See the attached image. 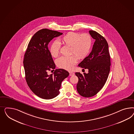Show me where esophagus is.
Listing matches in <instances>:
<instances>
[{
    "instance_id": "obj_1",
    "label": "esophagus",
    "mask_w": 134,
    "mask_h": 134,
    "mask_svg": "<svg viewBox=\"0 0 134 134\" xmlns=\"http://www.w3.org/2000/svg\"><path fill=\"white\" fill-rule=\"evenodd\" d=\"M74 75H75V73H74V72H69V75L70 76H72Z\"/></svg>"
}]
</instances>
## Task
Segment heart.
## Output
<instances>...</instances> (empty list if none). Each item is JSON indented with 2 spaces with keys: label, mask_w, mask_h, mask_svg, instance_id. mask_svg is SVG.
<instances>
[{
  "label": "heart",
  "mask_w": 134,
  "mask_h": 134,
  "mask_svg": "<svg viewBox=\"0 0 134 134\" xmlns=\"http://www.w3.org/2000/svg\"><path fill=\"white\" fill-rule=\"evenodd\" d=\"M60 42L64 45L71 46L70 53L77 55L80 59L85 58L88 54L92 43V38L89 34L81 35L74 32L67 33L61 38ZM60 47V43L57 41L53 42L49 48V53L52 57H57L58 56ZM76 55L73 54L70 57H60L57 60V66L67 70H72L77 63L78 58Z\"/></svg>",
  "instance_id": "heart-1"
}]
</instances>
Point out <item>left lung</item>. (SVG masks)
Wrapping results in <instances>:
<instances>
[{
    "instance_id": "obj_1",
    "label": "left lung",
    "mask_w": 134,
    "mask_h": 134,
    "mask_svg": "<svg viewBox=\"0 0 134 134\" xmlns=\"http://www.w3.org/2000/svg\"><path fill=\"white\" fill-rule=\"evenodd\" d=\"M89 32L95 41L89 55L78 65L88 69V73H75L79 79L77 92L87 98L95 95L103 88L109 76L110 66L109 46L105 38L95 31L89 30Z\"/></svg>"
}]
</instances>
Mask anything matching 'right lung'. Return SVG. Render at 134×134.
<instances>
[{
  "label": "right lung",
  "instance_id": "right-lung-1",
  "mask_svg": "<svg viewBox=\"0 0 134 134\" xmlns=\"http://www.w3.org/2000/svg\"><path fill=\"white\" fill-rule=\"evenodd\" d=\"M62 34L48 29H41L33 36L24 54L23 62L27 84L34 93L42 99L57 97L62 81L69 75L63 69L48 74V71L55 68L48 45L53 38Z\"/></svg>",
  "mask_w": 134,
  "mask_h": 134
}]
</instances>
